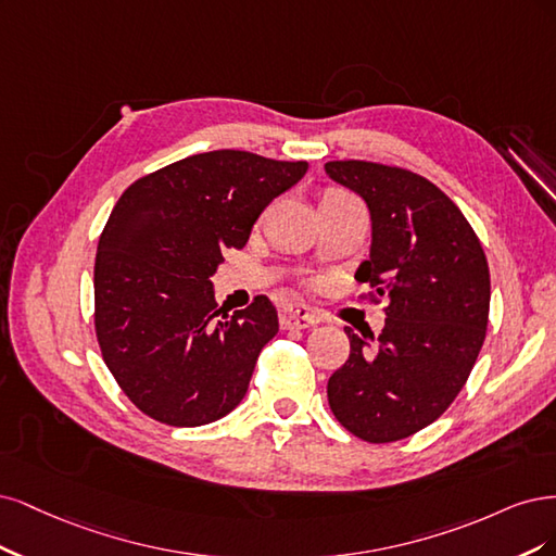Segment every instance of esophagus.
<instances>
[{"mask_svg": "<svg viewBox=\"0 0 556 556\" xmlns=\"http://www.w3.org/2000/svg\"><path fill=\"white\" fill-rule=\"evenodd\" d=\"M279 324L283 330H304V328H312L318 324V316L314 314L312 307L302 302H293V304H286L279 312Z\"/></svg>", "mask_w": 556, "mask_h": 556, "instance_id": "1", "label": "esophagus"}]
</instances>
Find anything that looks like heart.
I'll list each match as a JSON object with an SVG mask.
<instances>
[{
  "mask_svg": "<svg viewBox=\"0 0 556 556\" xmlns=\"http://www.w3.org/2000/svg\"><path fill=\"white\" fill-rule=\"evenodd\" d=\"M337 199H351V195L346 191H339V189H330L324 193V199L320 201H337Z\"/></svg>",
  "mask_w": 556,
  "mask_h": 556,
  "instance_id": "obj_1",
  "label": "heart"
}]
</instances>
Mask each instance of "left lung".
<instances>
[{
  "instance_id": "1",
  "label": "left lung",
  "mask_w": 556,
  "mask_h": 556,
  "mask_svg": "<svg viewBox=\"0 0 556 556\" xmlns=\"http://www.w3.org/2000/svg\"><path fill=\"white\" fill-rule=\"evenodd\" d=\"M371 219L355 279L388 298L379 337L344 328L351 353L328 381L334 418L369 443L420 432L453 404L485 342L490 267L459 207L425 177L371 161H328Z\"/></svg>"
}]
</instances>
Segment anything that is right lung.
I'll list each match as a JSON object with an SVG mask.
<instances>
[{"mask_svg":"<svg viewBox=\"0 0 556 556\" xmlns=\"http://www.w3.org/2000/svg\"><path fill=\"white\" fill-rule=\"evenodd\" d=\"M307 168L214 150L119 195L97 249L94 326L105 365L142 414L201 427L242 402L279 318L265 295L232 314L217 307L212 275L224 249H242L261 212Z\"/></svg>","mask_w":556,"mask_h":556,"instance_id":"1","label":"right lung"}]
</instances>
